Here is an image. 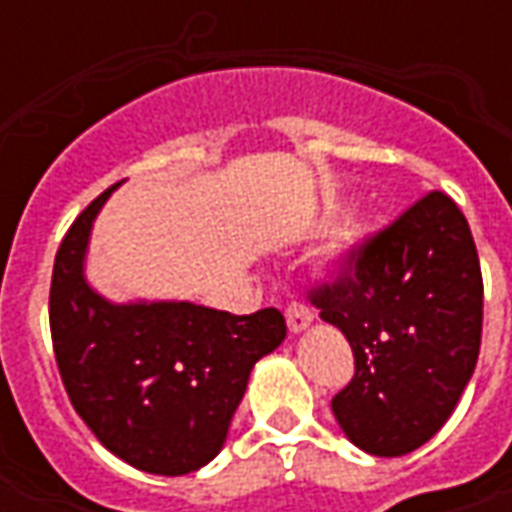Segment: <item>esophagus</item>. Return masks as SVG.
Masks as SVG:
<instances>
[{
  "label": "esophagus",
  "mask_w": 512,
  "mask_h": 512,
  "mask_svg": "<svg viewBox=\"0 0 512 512\" xmlns=\"http://www.w3.org/2000/svg\"><path fill=\"white\" fill-rule=\"evenodd\" d=\"M285 318H288V329L290 332H301V329H307L312 323V310L307 304H301V301H290L288 310H285Z\"/></svg>",
  "instance_id": "esophagus-1"
}]
</instances>
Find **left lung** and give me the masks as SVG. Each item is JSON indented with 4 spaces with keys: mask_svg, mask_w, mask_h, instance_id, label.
Returning a JSON list of instances; mask_svg holds the SVG:
<instances>
[{
    "mask_svg": "<svg viewBox=\"0 0 512 512\" xmlns=\"http://www.w3.org/2000/svg\"><path fill=\"white\" fill-rule=\"evenodd\" d=\"M354 351V378L332 411L359 450L397 458L450 419L477 365L483 274L469 222L428 191L310 290Z\"/></svg>",
    "mask_w": 512,
    "mask_h": 512,
    "instance_id": "1",
    "label": "left lung"
}]
</instances>
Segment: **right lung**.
I'll return each mask as SVG.
<instances>
[{"label":"right lung","instance_id":"1","mask_svg":"<svg viewBox=\"0 0 512 512\" xmlns=\"http://www.w3.org/2000/svg\"><path fill=\"white\" fill-rule=\"evenodd\" d=\"M117 186L76 216L57 249L51 343L65 392L95 439L142 472L178 477L219 455L252 367L288 326L274 307L230 315L191 301L98 296L84 279V252Z\"/></svg>","mask_w":512,"mask_h":512}]
</instances>
